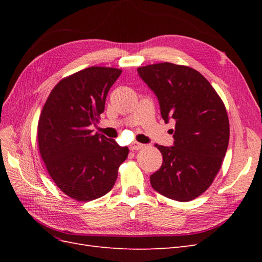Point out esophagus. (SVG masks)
<instances>
[{"label":"esophagus","instance_id":"esophagus-1","mask_svg":"<svg viewBox=\"0 0 262 262\" xmlns=\"http://www.w3.org/2000/svg\"><path fill=\"white\" fill-rule=\"evenodd\" d=\"M144 146H145V144H142V143H139V142H137V141H134V142H132L131 145H130V149L131 150H138V149L143 148Z\"/></svg>","mask_w":262,"mask_h":262}]
</instances>
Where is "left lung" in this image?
<instances>
[{
    "label": "left lung",
    "instance_id": "1",
    "mask_svg": "<svg viewBox=\"0 0 262 262\" xmlns=\"http://www.w3.org/2000/svg\"><path fill=\"white\" fill-rule=\"evenodd\" d=\"M140 77L154 92L161 115L175 120L173 146L155 145L161 168L149 180L169 199L187 202L202 194L217 175L226 154L229 122L224 102L196 70L164 62L141 67Z\"/></svg>",
    "mask_w": 262,
    "mask_h": 262
}]
</instances>
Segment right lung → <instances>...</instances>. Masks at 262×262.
<instances>
[{"label":"right lung","mask_w":262,"mask_h":262,"mask_svg":"<svg viewBox=\"0 0 262 262\" xmlns=\"http://www.w3.org/2000/svg\"><path fill=\"white\" fill-rule=\"evenodd\" d=\"M122 71L91 67L54 86L38 121V146L54 184L76 201H92L113 189L129 148L92 134L110 87Z\"/></svg>","instance_id":"add662e5"}]
</instances>
